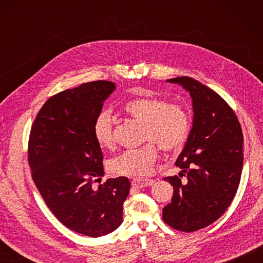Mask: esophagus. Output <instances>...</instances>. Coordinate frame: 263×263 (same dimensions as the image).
Returning a JSON list of instances; mask_svg holds the SVG:
<instances>
[{
	"instance_id": "1",
	"label": "esophagus",
	"mask_w": 263,
	"mask_h": 263,
	"mask_svg": "<svg viewBox=\"0 0 263 263\" xmlns=\"http://www.w3.org/2000/svg\"><path fill=\"white\" fill-rule=\"evenodd\" d=\"M154 183H155L154 180H138L137 178V180L132 181V185L137 189H142V187L153 185Z\"/></svg>"
}]
</instances>
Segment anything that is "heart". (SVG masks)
I'll return each mask as SVG.
<instances>
[{
    "mask_svg": "<svg viewBox=\"0 0 263 263\" xmlns=\"http://www.w3.org/2000/svg\"><path fill=\"white\" fill-rule=\"evenodd\" d=\"M122 109L131 119L143 125V140L155 142L165 150L181 148L186 141L190 116L185 108L177 104H167L157 97H139L123 104ZM114 120L108 111L103 110L93 121V137L103 149L114 148ZM158 152L155 144L147 143L138 149L126 150L109 161V170L116 175L141 178L153 172Z\"/></svg>",
    "mask_w": 263,
    "mask_h": 263,
    "instance_id": "b5f03b06",
    "label": "heart"
}]
</instances>
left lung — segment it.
<instances>
[{"mask_svg":"<svg viewBox=\"0 0 263 263\" xmlns=\"http://www.w3.org/2000/svg\"><path fill=\"white\" fill-rule=\"evenodd\" d=\"M176 83L192 99V128L175 164L180 176L165 177L174 186L172 202L164 206L163 219L182 232L209 226L231 204L241 181L243 133L233 109L219 95L189 77Z\"/></svg>","mask_w":263,"mask_h":263,"instance_id":"obj_1","label":"left lung"}]
</instances>
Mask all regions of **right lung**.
<instances>
[{
    "label": "right lung",
    "mask_w": 263,
    "mask_h": 263,
    "mask_svg": "<svg viewBox=\"0 0 263 263\" xmlns=\"http://www.w3.org/2000/svg\"><path fill=\"white\" fill-rule=\"evenodd\" d=\"M115 89L114 82L99 80L51 97L33 122L28 147L32 180L48 208L64 226L90 237L122 224L131 186L123 176L92 186L104 175L93 121Z\"/></svg>",
    "instance_id": "obj_1"
}]
</instances>
